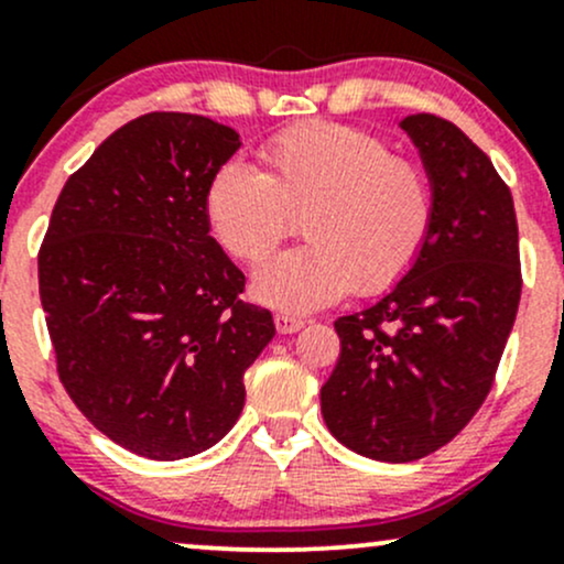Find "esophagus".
I'll return each mask as SVG.
<instances>
[{
    "mask_svg": "<svg viewBox=\"0 0 564 564\" xmlns=\"http://www.w3.org/2000/svg\"><path fill=\"white\" fill-rule=\"evenodd\" d=\"M274 325L280 333H295V330L304 328V319L293 317V314H276Z\"/></svg>",
    "mask_w": 564,
    "mask_h": 564,
    "instance_id": "esophagus-1",
    "label": "esophagus"
}]
</instances>
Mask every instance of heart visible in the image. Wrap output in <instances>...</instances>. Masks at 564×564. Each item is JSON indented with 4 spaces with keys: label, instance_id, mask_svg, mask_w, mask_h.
<instances>
[{
    "label": "heart",
    "instance_id": "1",
    "mask_svg": "<svg viewBox=\"0 0 564 564\" xmlns=\"http://www.w3.org/2000/svg\"><path fill=\"white\" fill-rule=\"evenodd\" d=\"M263 169L223 163L204 196L209 231L228 256L260 263L304 217L308 245L252 276V295L282 312H314L347 293L379 295L425 250L435 193L414 159L344 123H301L260 148Z\"/></svg>",
    "mask_w": 564,
    "mask_h": 564
}]
</instances>
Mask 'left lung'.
I'll return each mask as SVG.
<instances>
[{
	"mask_svg": "<svg viewBox=\"0 0 564 564\" xmlns=\"http://www.w3.org/2000/svg\"><path fill=\"white\" fill-rule=\"evenodd\" d=\"M401 126L433 183V228L379 304L333 323L341 352L319 390L330 433L381 463L433 454L474 420L522 295L517 212L492 161L438 115Z\"/></svg>",
	"mask_w": 564,
	"mask_h": 564,
	"instance_id": "left-lung-1",
	"label": "left lung"
}]
</instances>
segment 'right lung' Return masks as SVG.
<instances>
[{
	"instance_id": "1",
	"label": "right lung",
	"mask_w": 564,
	"mask_h": 564,
	"mask_svg": "<svg viewBox=\"0 0 564 564\" xmlns=\"http://www.w3.org/2000/svg\"><path fill=\"white\" fill-rule=\"evenodd\" d=\"M239 144L204 115H142L66 180L42 239L58 379L90 425L148 459L215 446L274 336L269 308L241 301L245 274L204 212Z\"/></svg>"
}]
</instances>
